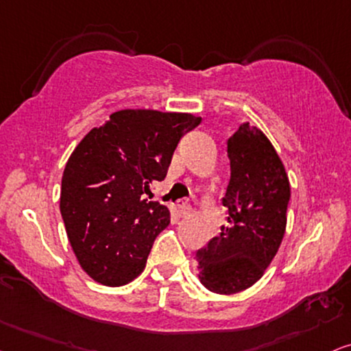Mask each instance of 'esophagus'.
Wrapping results in <instances>:
<instances>
[{"label":"esophagus","mask_w":351,"mask_h":351,"mask_svg":"<svg viewBox=\"0 0 351 351\" xmlns=\"http://www.w3.org/2000/svg\"><path fill=\"white\" fill-rule=\"evenodd\" d=\"M191 212H193V208H191V206L188 204V201H180L178 202V214H180V217H189L191 215Z\"/></svg>","instance_id":"obj_1"}]
</instances>
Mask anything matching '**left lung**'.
<instances>
[{"label": "left lung", "instance_id": "8db88e82", "mask_svg": "<svg viewBox=\"0 0 351 351\" xmlns=\"http://www.w3.org/2000/svg\"><path fill=\"white\" fill-rule=\"evenodd\" d=\"M230 183L221 199L227 225L197 251V278L207 290L233 295L263 277L287 228L290 181L277 150L259 128L241 123L227 143Z\"/></svg>", "mask_w": 351, "mask_h": 351}]
</instances>
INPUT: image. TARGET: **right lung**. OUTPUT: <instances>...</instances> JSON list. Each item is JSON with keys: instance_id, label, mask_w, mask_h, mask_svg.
Segmentation results:
<instances>
[{"instance_id": "add662e5", "label": "right lung", "mask_w": 351, "mask_h": 351, "mask_svg": "<svg viewBox=\"0 0 351 351\" xmlns=\"http://www.w3.org/2000/svg\"><path fill=\"white\" fill-rule=\"evenodd\" d=\"M201 118L128 108L110 114L73 150L61 180L60 210L77 263L88 277L121 287L141 275L170 210L152 201L181 136Z\"/></svg>"}]
</instances>
